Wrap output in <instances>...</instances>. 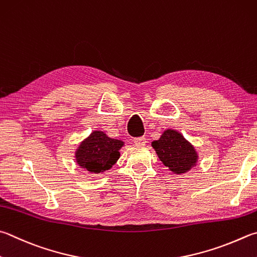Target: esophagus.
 I'll list each match as a JSON object with an SVG mask.
<instances>
[{
	"instance_id": "1",
	"label": "esophagus",
	"mask_w": 257,
	"mask_h": 257,
	"mask_svg": "<svg viewBox=\"0 0 257 257\" xmlns=\"http://www.w3.org/2000/svg\"><path fill=\"white\" fill-rule=\"evenodd\" d=\"M134 143H135V145H138V146H145V145H146V143H147V141H146V138H145V137H141V138L135 139Z\"/></svg>"
}]
</instances>
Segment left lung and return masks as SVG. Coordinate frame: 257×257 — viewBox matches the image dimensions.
<instances>
[{
	"label": "left lung",
	"mask_w": 257,
	"mask_h": 257,
	"mask_svg": "<svg viewBox=\"0 0 257 257\" xmlns=\"http://www.w3.org/2000/svg\"><path fill=\"white\" fill-rule=\"evenodd\" d=\"M152 147L163 164L176 175L188 173L198 164L197 149L177 130H164L160 139L152 142Z\"/></svg>",
	"instance_id": "8db88e82"
}]
</instances>
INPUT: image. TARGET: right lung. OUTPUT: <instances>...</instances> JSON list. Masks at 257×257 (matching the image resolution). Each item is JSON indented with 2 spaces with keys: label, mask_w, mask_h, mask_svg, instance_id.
<instances>
[{
  "label": "right lung",
  "mask_w": 257,
  "mask_h": 257,
  "mask_svg": "<svg viewBox=\"0 0 257 257\" xmlns=\"http://www.w3.org/2000/svg\"><path fill=\"white\" fill-rule=\"evenodd\" d=\"M124 142L110 138L102 130H93L75 149L76 165L91 174L104 173L120 157V149Z\"/></svg>",
  "instance_id": "right-lung-1"
}]
</instances>
